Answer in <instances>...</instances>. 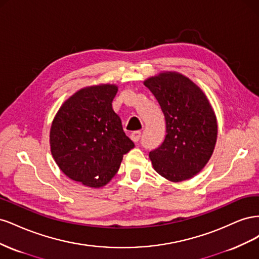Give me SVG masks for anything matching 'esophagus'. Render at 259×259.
Instances as JSON below:
<instances>
[{"mask_svg":"<svg viewBox=\"0 0 259 259\" xmlns=\"http://www.w3.org/2000/svg\"><path fill=\"white\" fill-rule=\"evenodd\" d=\"M130 137H131V139L133 140V142H134V143H137L138 140H139V138H140V132H139V131L132 132L131 134H130Z\"/></svg>","mask_w":259,"mask_h":259,"instance_id":"esophagus-1","label":"esophagus"}]
</instances>
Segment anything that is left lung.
<instances>
[{
    "mask_svg": "<svg viewBox=\"0 0 259 259\" xmlns=\"http://www.w3.org/2000/svg\"><path fill=\"white\" fill-rule=\"evenodd\" d=\"M161 106L166 121L163 144L149 153L156 173L171 183L190 179L204 168L214 152L217 119L199 86L175 71L144 81Z\"/></svg>",
    "mask_w": 259,
    "mask_h": 259,
    "instance_id": "left-lung-1",
    "label": "left lung"
}]
</instances>
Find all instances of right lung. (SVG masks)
Listing matches in <instances>:
<instances>
[{
    "instance_id": "1",
    "label": "right lung",
    "mask_w": 259,
    "mask_h": 259,
    "mask_svg": "<svg viewBox=\"0 0 259 259\" xmlns=\"http://www.w3.org/2000/svg\"><path fill=\"white\" fill-rule=\"evenodd\" d=\"M115 84L86 86L70 96L50 131L53 158L70 179L86 187L106 186L119 170L123 155L134 148L112 109Z\"/></svg>"
}]
</instances>
